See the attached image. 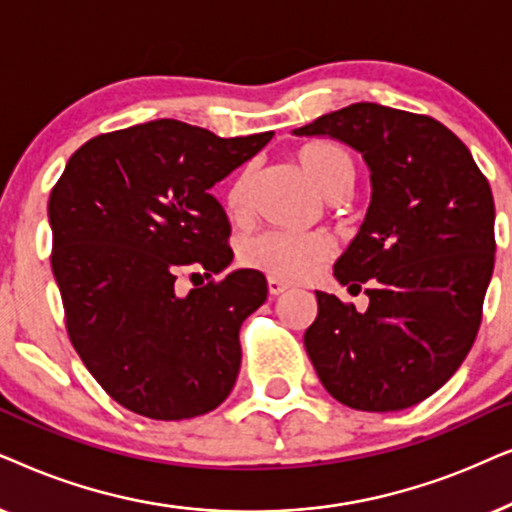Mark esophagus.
Masks as SVG:
<instances>
[{
	"label": "esophagus",
	"instance_id": "obj_1",
	"mask_svg": "<svg viewBox=\"0 0 512 512\" xmlns=\"http://www.w3.org/2000/svg\"><path fill=\"white\" fill-rule=\"evenodd\" d=\"M267 288H269V295L271 297H278V295H283L285 290H288V285L281 283V281H276V278H269Z\"/></svg>",
	"mask_w": 512,
	"mask_h": 512
}]
</instances>
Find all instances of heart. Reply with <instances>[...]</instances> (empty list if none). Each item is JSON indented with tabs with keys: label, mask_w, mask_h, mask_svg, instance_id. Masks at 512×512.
Returning a JSON list of instances; mask_svg holds the SVG:
<instances>
[{
	"label": "heart",
	"mask_w": 512,
	"mask_h": 512,
	"mask_svg": "<svg viewBox=\"0 0 512 512\" xmlns=\"http://www.w3.org/2000/svg\"><path fill=\"white\" fill-rule=\"evenodd\" d=\"M302 173L309 177L313 189L325 199H344L356 185L358 163L349 149L330 140L306 142L295 152ZM250 173L245 166L224 189V210L229 217L243 215L250 192ZM335 252L330 236L323 231H262L245 238L238 257L245 267L260 269L276 281L297 283L309 278L320 264Z\"/></svg>",
	"instance_id": "heart-1"
}]
</instances>
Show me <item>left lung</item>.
<instances>
[{
	"label": "left lung",
	"instance_id": "8db88e82",
	"mask_svg": "<svg viewBox=\"0 0 512 512\" xmlns=\"http://www.w3.org/2000/svg\"><path fill=\"white\" fill-rule=\"evenodd\" d=\"M295 135H327L363 154L372 201L335 278L367 311L316 292L304 346L339 403L395 412L426 400L478 337L494 271V199L468 147L426 114L356 102Z\"/></svg>",
	"mask_w": 512,
	"mask_h": 512
}]
</instances>
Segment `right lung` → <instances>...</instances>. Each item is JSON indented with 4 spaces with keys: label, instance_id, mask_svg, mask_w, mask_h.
Returning a JSON list of instances; mask_svg holds the SVG:
<instances>
[{
    "label": "right lung",
    "instance_id": "1",
    "mask_svg": "<svg viewBox=\"0 0 512 512\" xmlns=\"http://www.w3.org/2000/svg\"><path fill=\"white\" fill-rule=\"evenodd\" d=\"M274 133L217 138L175 119L102 133L70 156L49 199L51 267L67 335L126 410L159 421L222 405L241 367L238 330L267 278L236 269L227 213L210 192ZM209 278L187 296L180 273Z\"/></svg>",
    "mask_w": 512,
    "mask_h": 512
}]
</instances>
